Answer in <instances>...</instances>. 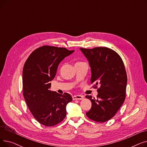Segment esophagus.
<instances>
[{
    "instance_id": "esophagus-1",
    "label": "esophagus",
    "mask_w": 147,
    "mask_h": 147,
    "mask_svg": "<svg viewBox=\"0 0 147 147\" xmlns=\"http://www.w3.org/2000/svg\"><path fill=\"white\" fill-rule=\"evenodd\" d=\"M84 98V96L80 95H74L73 96V100H82Z\"/></svg>"
}]
</instances>
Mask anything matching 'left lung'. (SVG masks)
Returning a JSON list of instances; mask_svg holds the SVG:
<instances>
[{"label": "left lung", "instance_id": "obj_1", "mask_svg": "<svg viewBox=\"0 0 147 147\" xmlns=\"http://www.w3.org/2000/svg\"><path fill=\"white\" fill-rule=\"evenodd\" d=\"M89 61L91 68V84L97 89L96 96L86 98L92 102L86 114L90 120L104 123L111 119L120 109L126 98L127 74L123 61L119 54L107 47L93 49L80 48Z\"/></svg>", "mask_w": 147, "mask_h": 147}]
</instances>
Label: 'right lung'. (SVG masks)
<instances>
[{
  "instance_id": "1",
  "label": "right lung",
  "mask_w": 147,
  "mask_h": 147,
  "mask_svg": "<svg viewBox=\"0 0 147 147\" xmlns=\"http://www.w3.org/2000/svg\"><path fill=\"white\" fill-rule=\"evenodd\" d=\"M74 51L45 45L35 49L27 59L22 70V93L33 117L46 126H55L66 116L67 104L72 101L49 90L60 62Z\"/></svg>"
}]
</instances>
